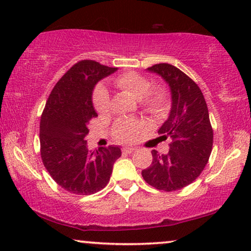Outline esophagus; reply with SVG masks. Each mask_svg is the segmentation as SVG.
<instances>
[{
  "label": "esophagus",
  "mask_w": 251,
  "mask_h": 251,
  "mask_svg": "<svg viewBox=\"0 0 251 251\" xmlns=\"http://www.w3.org/2000/svg\"><path fill=\"white\" fill-rule=\"evenodd\" d=\"M135 151H136L135 147H123V149H122V153L130 154V153L135 152Z\"/></svg>",
  "instance_id": "34e87169"
}]
</instances>
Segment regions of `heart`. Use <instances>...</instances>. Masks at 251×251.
<instances>
[{"label":"heart","instance_id":"obj_1","mask_svg":"<svg viewBox=\"0 0 251 251\" xmlns=\"http://www.w3.org/2000/svg\"><path fill=\"white\" fill-rule=\"evenodd\" d=\"M114 84L122 91L128 92L137 100H140L144 111L151 115L160 116L167 112L170 104L169 91L164 87L152 88V81L145 75L136 72H126L114 78ZM94 106L98 114L106 115L111 111V98L105 87L96 88ZM145 125L137 120H121L113 126L112 133L121 143H133L139 138Z\"/></svg>","mask_w":251,"mask_h":251}]
</instances>
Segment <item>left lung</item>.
Returning a JSON list of instances; mask_svg holds the SVG:
<instances>
[{
	"label": "left lung",
	"instance_id": "1",
	"mask_svg": "<svg viewBox=\"0 0 251 251\" xmlns=\"http://www.w3.org/2000/svg\"><path fill=\"white\" fill-rule=\"evenodd\" d=\"M147 70L169 84L173 105L169 118L157 131L160 139H170L169 152L159 154L153 150L152 164L142 176L156 190L177 191L200 176L211 154L214 131L207 102L199 85L176 66L162 63Z\"/></svg>",
	"mask_w": 251,
	"mask_h": 251
}]
</instances>
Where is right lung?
<instances>
[{
  "instance_id": "add662e5",
  "label": "right lung",
  "mask_w": 251,
  "mask_h": 251,
  "mask_svg": "<svg viewBox=\"0 0 251 251\" xmlns=\"http://www.w3.org/2000/svg\"><path fill=\"white\" fill-rule=\"evenodd\" d=\"M116 70L95 60L74 64L53 87L41 115V159L52 179L70 193L102 190L121 156L118 146L89 151L85 140L89 122L98 116L92 105L95 85Z\"/></svg>"
}]
</instances>
